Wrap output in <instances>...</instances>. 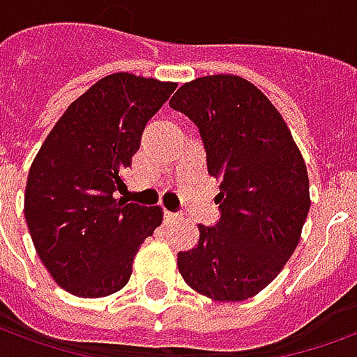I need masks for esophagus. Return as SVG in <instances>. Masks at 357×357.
<instances>
[{
  "label": "esophagus",
  "instance_id": "1",
  "mask_svg": "<svg viewBox=\"0 0 357 357\" xmlns=\"http://www.w3.org/2000/svg\"><path fill=\"white\" fill-rule=\"evenodd\" d=\"M163 218H165V220H167V221H173V220H178L181 215H178V213H174V211L165 210V211H163Z\"/></svg>",
  "mask_w": 357,
  "mask_h": 357
}]
</instances>
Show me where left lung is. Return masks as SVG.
Segmentation results:
<instances>
[{
    "mask_svg": "<svg viewBox=\"0 0 357 357\" xmlns=\"http://www.w3.org/2000/svg\"><path fill=\"white\" fill-rule=\"evenodd\" d=\"M169 105L198 126L208 173L220 178V221L178 252L188 286L215 301H243L280 274L311 208L309 176L291 132L264 93L237 75L184 83Z\"/></svg>",
    "mask_w": 357,
    "mask_h": 357,
    "instance_id": "8db88e82",
    "label": "left lung"
}]
</instances>
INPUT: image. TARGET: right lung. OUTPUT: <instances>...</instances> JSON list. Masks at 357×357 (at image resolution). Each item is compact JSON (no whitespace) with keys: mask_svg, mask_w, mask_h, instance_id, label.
<instances>
[{"mask_svg":"<svg viewBox=\"0 0 357 357\" xmlns=\"http://www.w3.org/2000/svg\"><path fill=\"white\" fill-rule=\"evenodd\" d=\"M174 89L176 83L132 73L107 75L71 102L34 157L24 220L46 270L73 296L122 289L139 245L163 221L159 206L112 194L144 128Z\"/></svg>","mask_w":357,"mask_h":357,"instance_id":"obj_1","label":"right lung"}]
</instances>
